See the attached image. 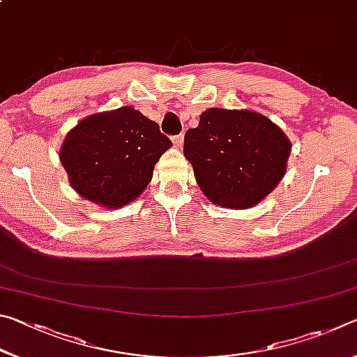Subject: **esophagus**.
<instances>
[{
  "label": "esophagus",
  "mask_w": 357,
  "mask_h": 357,
  "mask_svg": "<svg viewBox=\"0 0 357 357\" xmlns=\"http://www.w3.org/2000/svg\"><path fill=\"white\" fill-rule=\"evenodd\" d=\"M172 140H173V144H174V146H176V148H181V146H183V142H184V135H183V134L174 135V137L172 138Z\"/></svg>",
  "instance_id": "1"
}]
</instances>
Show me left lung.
<instances>
[{
  "label": "left lung",
  "mask_w": 357,
  "mask_h": 357,
  "mask_svg": "<svg viewBox=\"0 0 357 357\" xmlns=\"http://www.w3.org/2000/svg\"><path fill=\"white\" fill-rule=\"evenodd\" d=\"M291 143L269 118L250 110L209 108L184 137V155L208 200L222 208L258 204L287 172Z\"/></svg>",
  "instance_id": "obj_1"
}]
</instances>
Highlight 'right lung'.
<instances>
[{
    "label": "right lung",
    "instance_id": "1",
    "mask_svg": "<svg viewBox=\"0 0 357 357\" xmlns=\"http://www.w3.org/2000/svg\"><path fill=\"white\" fill-rule=\"evenodd\" d=\"M172 148L159 124L132 107L96 113L66 135L59 159L84 200L116 209L134 202Z\"/></svg>",
    "mask_w": 357,
    "mask_h": 357
}]
</instances>
